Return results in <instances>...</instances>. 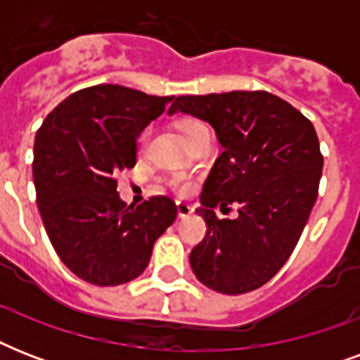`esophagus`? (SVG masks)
I'll return each mask as SVG.
<instances>
[{
    "instance_id": "obj_1",
    "label": "esophagus",
    "mask_w": 360,
    "mask_h": 360,
    "mask_svg": "<svg viewBox=\"0 0 360 360\" xmlns=\"http://www.w3.org/2000/svg\"><path fill=\"white\" fill-rule=\"evenodd\" d=\"M194 213V207L188 205V203H177V214H179V219H186V217H191Z\"/></svg>"
}]
</instances>
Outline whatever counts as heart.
<instances>
[{"label":"heart","instance_id":"b5f03b06","mask_svg":"<svg viewBox=\"0 0 360 360\" xmlns=\"http://www.w3.org/2000/svg\"><path fill=\"white\" fill-rule=\"evenodd\" d=\"M175 127H177L179 134L183 136V140L185 141L196 134L198 130L203 129V124L198 120H192V117H181V120L175 121ZM147 136H149V129L141 130L140 136H138V143H140V147L146 143ZM169 183H172V186H174V191L177 192V194H188V192L192 191L191 183H188L186 179H183V177H174Z\"/></svg>","mask_w":360,"mask_h":360}]
</instances>
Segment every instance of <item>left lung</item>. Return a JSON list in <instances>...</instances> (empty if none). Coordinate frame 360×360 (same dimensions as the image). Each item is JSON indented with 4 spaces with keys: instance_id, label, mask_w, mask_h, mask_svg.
I'll list each match as a JSON object with an SVG mask.
<instances>
[{
    "instance_id": "obj_1",
    "label": "left lung",
    "mask_w": 360,
    "mask_h": 360,
    "mask_svg": "<svg viewBox=\"0 0 360 360\" xmlns=\"http://www.w3.org/2000/svg\"><path fill=\"white\" fill-rule=\"evenodd\" d=\"M207 121L224 151L217 158L196 213L205 237L191 252L196 278L211 290L239 295L267 284L288 262L308 222L323 169L314 124L267 91L183 95L169 114ZM240 205L237 219L214 209Z\"/></svg>"
}]
</instances>
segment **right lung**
<instances>
[{"instance_id": "obj_1", "label": "right lung", "mask_w": 360, "mask_h": 360, "mask_svg": "<svg viewBox=\"0 0 360 360\" xmlns=\"http://www.w3.org/2000/svg\"><path fill=\"white\" fill-rule=\"evenodd\" d=\"M172 97L98 84L59 103L37 130L33 181L42 224L59 259L95 285L140 276L153 245L177 219L168 196L138 207L117 194V174L136 164V138Z\"/></svg>"}]
</instances>
